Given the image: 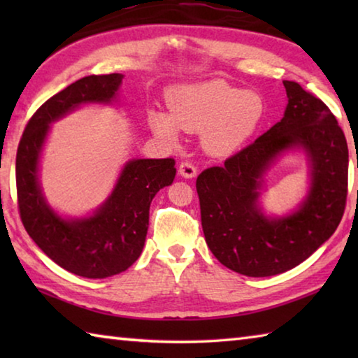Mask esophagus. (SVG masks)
Segmentation results:
<instances>
[{
	"mask_svg": "<svg viewBox=\"0 0 358 358\" xmlns=\"http://www.w3.org/2000/svg\"><path fill=\"white\" fill-rule=\"evenodd\" d=\"M178 173L181 175V177H185V178H192V177H196L197 167L194 166L191 161H183L180 164V167H178Z\"/></svg>",
	"mask_w": 358,
	"mask_h": 358,
	"instance_id": "1",
	"label": "esophagus"
}]
</instances>
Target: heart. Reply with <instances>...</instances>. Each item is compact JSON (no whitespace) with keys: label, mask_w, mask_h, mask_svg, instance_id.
<instances>
[{"label":"heart","mask_w":358,"mask_h":358,"mask_svg":"<svg viewBox=\"0 0 358 358\" xmlns=\"http://www.w3.org/2000/svg\"><path fill=\"white\" fill-rule=\"evenodd\" d=\"M265 102L257 93L243 92L222 78L186 83L169 93V113L148 112V124L167 142L178 131H202L210 153L229 155L238 150L262 123Z\"/></svg>","instance_id":"obj_1"}]
</instances>
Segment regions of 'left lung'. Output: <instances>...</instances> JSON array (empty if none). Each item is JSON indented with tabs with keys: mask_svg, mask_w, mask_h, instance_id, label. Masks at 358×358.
<instances>
[{
	"mask_svg": "<svg viewBox=\"0 0 358 358\" xmlns=\"http://www.w3.org/2000/svg\"><path fill=\"white\" fill-rule=\"evenodd\" d=\"M282 83L289 99L282 120L196 181L210 251L224 266L254 278L280 275L306 260L331 237L346 208L349 150L343 129L319 98L296 82ZM292 148L308 156L310 191L294 214L268 218L258 207L262 177Z\"/></svg>",
	"mask_w": 358,
	"mask_h": 358,
	"instance_id": "left-lung-1",
	"label": "left lung"
}]
</instances>
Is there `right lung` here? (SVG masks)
Returning <instances> with one entry per match:
<instances>
[{"mask_svg": "<svg viewBox=\"0 0 358 358\" xmlns=\"http://www.w3.org/2000/svg\"><path fill=\"white\" fill-rule=\"evenodd\" d=\"M121 80V74H107L71 83L34 112L17 148V203L28 235L53 262L92 280L118 275L141 256L150 203L157 191L172 185L177 173L175 161L172 157L129 161L112 194L93 216L64 220L50 208L42 194L39 157L50 123L82 104L112 102Z\"/></svg>", "mask_w": 358, "mask_h": 358, "instance_id": "add662e5", "label": "right lung"}]
</instances>
